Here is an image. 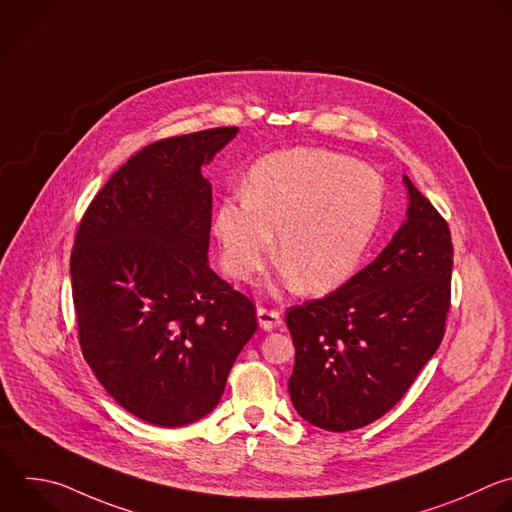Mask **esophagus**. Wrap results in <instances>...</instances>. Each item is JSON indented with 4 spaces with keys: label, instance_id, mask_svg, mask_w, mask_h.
<instances>
[{
    "label": "esophagus",
    "instance_id": "34e87169",
    "mask_svg": "<svg viewBox=\"0 0 512 512\" xmlns=\"http://www.w3.org/2000/svg\"><path fill=\"white\" fill-rule=\"evenodd\" d=\"M257 319H259V327L263 331H273L279 323H281V315L275 309H265V307H257Z\"/></svg>",
    "mask_w": 512,
    "mask_h": 512
}]
</instances>
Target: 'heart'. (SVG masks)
I'll return each instance as SVG.
<instances>
[{
    "mask_svg": "<svg viewBox=\"0 0 512 512\" xmlns=\"http://www.w3.org/2000/svg\"><path fill=\"white\" fill-rule=\"evenodd\" d=\"M382 205L372 168L327 150L287 148L253 164L243 197L217 207L213 235L233 279L249 281L265 265L275 235L285 281L327 293L356 271Z\"/></svg>",
    "mask_w": 512,
    "mask_h": 512,
    "instance_id": "b5f03b06",
    "label": "heart"
}]
</instances>
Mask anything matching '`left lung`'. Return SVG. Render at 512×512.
Wrapping results in <instances>:
<instances>
[{"label": "left lung", "mask_w": 512, "mask_h": 512, "mask_svg": "<svg viewBox=\"0 0 512 512\" xmlns=\"http://www.w3.org/2000/svg\"><path fill=\"white\" fill-rule=\"evenodd\" d=\"M406 219L384 251L323 299L289 307V396L309 424L348 432L384 416L436 354L450 307L446 221L404 175Z\"/></svg>", "instance_id": "1"}]
</instances>
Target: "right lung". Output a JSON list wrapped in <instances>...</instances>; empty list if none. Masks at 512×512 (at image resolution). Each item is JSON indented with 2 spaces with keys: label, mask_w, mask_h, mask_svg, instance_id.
Segmentation results:
<instances>
[{
  "label": "right lung",
  "mask_w": 512,
  "mask_h": 512,
  "mask_svg": "<svg viewBox=\"0 0 512 512\" xmlns=\"http://www.w3.org/2000/svg\"><path fill=\"white\" fill-rule=\"evenodd\" d=\"M237 126L158 140L90 203L72 251L82 354L130 414L177 428L219 404L257 331L253 303L209 267L213 191L203 164Z\"/></svg>",
  "instance_id": "1"
}]
</instances>
